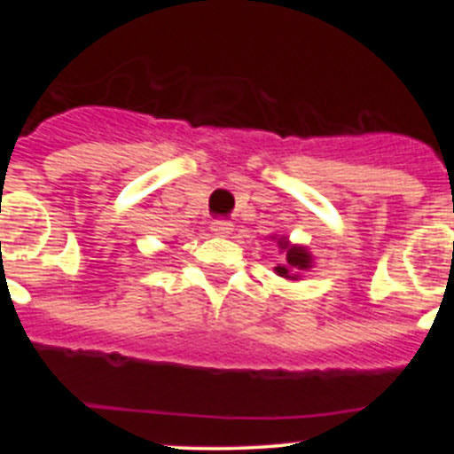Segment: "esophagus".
<instances>
[{"label": "esophagus", "mask_w": 454, "mask_h": 454, "mask_svg": "<svg viewBox=\"0 0 454 454\" xmlns=\"http://www.w3.org/2000/svg\"><path fill=\"white\" fill-rule=\"evenodd\" d=\"M211 231H213V234H217V237H228L232 231V223L226 220H215V222H211Z\"/></svg>", "instance_id": "34e87169"}]
</instances>
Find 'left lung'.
<instances>
[{
  "label": "left lung",
  "mask_w": 454,
  "mask_h": 454,
  "mask_svg": "<svg viewBox=\"0 0 454 454\" xmlns=\"http://www.w3.org/2000/svg\"><path fill=\"white\" fill-rule=\"evenodd\" d=\"M278 247L281 252H286V264H278L275 267V273L279 278L286 279H299V270L311 269V254L307 252V247H301V245H293L286 237L278 239Z\"/></svg>",
  "instance_id": "8db88e82"
}]
</instances>
